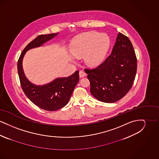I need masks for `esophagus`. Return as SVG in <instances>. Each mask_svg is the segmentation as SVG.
Instances as JSON below:
<instances>
[{
    "instance_id": "1",
    "label": "esophagus",
    "mask_w": 159,
    "mask_h": 159,
    "mask_svg": "<svg viewBox=\"0 0 159 159\" xmlns=\"http://www.w3.org/2000/svg\"><path fill=\"white\" fill-rule=\"evenodd\" d=\"M86 75L85 72L83 71V70H80V71H79V76H80V78L84 77Z\"/></svg>"
}]
</instances>
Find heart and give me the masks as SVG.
<instances>
[{"instance_id": "heart-1", "label": "heart", "mask_w": 159, "mask_h": 159, "mask_svg": "<svg viewBox=\"0 0 159 159\" xmlns=\"http://www.w3.org/2000/svg\"><path fill=\"white\" fill-rule=\"evenodd\" d=\"M110 40L105 33L87 32L76 37L71 42L70 51L73 56L83 55L84 62L95 66L104 60L110 47Z\"/></svg>"}]
</instances>
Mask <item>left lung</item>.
Wrapping results in <instances>:
<instances>
[{"mask_svg": "<svg viewBox=\"0 0 159 159\" xmlns=\"http://www.w3.org/2000/svg\"><path fill=\"white\" fill-rule=\"evenodd\" d=\"M137 60L132 44L119 33L111 55L97 68L84 69L91 94L99 101L112 103L125 97L136 76Z\"/></svg>", "mask_w": 159, "mask_h": 159, "instance_id": "8db88e82", "label": "left lung"}]
</instances>
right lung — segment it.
<instances>
[{"mask_svg":"<svg viewBox=\"0 0 159 159\" xmlns=\"http://www.w3.org/2000/svg\"><path fill=\"white\" fill-rule=\"evenodd\" d=\"M58 33L39 35L24 48L18 61L17 68L21 88L31 101L40 108L56 111L66 106L79 80V71L67 77H60L44 85L34 84L25 77L23 68V60L26 52L32 48L43 45L53 39Z\"/></svg>","mask_w":159,"mask_h":159,"instance_id":"right-lung-1","label":"right lung"}]
</instances>
